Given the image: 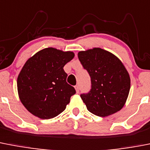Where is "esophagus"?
<instances>
[{
    "instance_id": "34e87169",
    "label": "esophagus",
    "mask_w": 150,
    "mask_h": 150,
    "mask_svg": "<svg viewBox=\"0 0 150 150\" xmlns=\"http://www.w3.org/2000/svg\"><path fill=\"white\" fill-rule=\"evenodd\" d=\"M75 89H76V93H79V86H75Z\"/></svg>"
}]
</instances>
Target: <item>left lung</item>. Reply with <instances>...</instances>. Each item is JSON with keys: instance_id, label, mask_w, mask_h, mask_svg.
<instances>
[{"instance_id": "1", "label": "left lung", "mask_w": 150, "mask_h": 150, "mask_svg": "<svg viewBox=\"0 0 150 150\" xmlns=\"http://www.w3.org/2000/svg\"><path fill=\"white\" fill-rule=\"evenodd\" d=\"M78 58L91 81L90 91L80 95L87 109L99 117L120 111L128 98L131 82L123 62L100 47L79 51Z\"/></svg>"}]
</instances>
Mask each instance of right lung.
Here are the masks:
<instances>
[{
  "label": "right lung",
  "instance_id": "right-lung-1",
  "mask_svg": "<svg viewBox=\"0 0 150 150\" xmlns=\"http://www.w3.org/2000/svg\"><path fill=\"white\" fill-rule=\"evenodd\" d=\"M74 57L71 51L47 47L26 62L18 76V93L34 116L50 119L65 109L76 91L66 82L68 74L63 68Z\"/></svg>",
  "mask_w": 150,
  "mask_h": 150
}]
</instances>
